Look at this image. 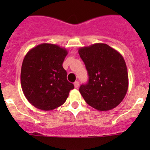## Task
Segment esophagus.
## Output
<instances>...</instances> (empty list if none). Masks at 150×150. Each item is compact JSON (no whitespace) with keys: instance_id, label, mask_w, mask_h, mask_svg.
Wrapping results in <instances>:
<instances>
[{"instance_id":"obj_1","label":"esophagus","mask_w":150,"mask_h":150,"mask_svg":"<svg viewBox=\"0 0 150 150\" xmlns=\"http://www.w3.org/2000/svg\"><path fill=\"white\" fill-rule=\"evenodd\" d=\"M74 87H75L76 88H77L78 87H79V82L76 81L75 83H74Z\"/></svg>"}]
</instances>
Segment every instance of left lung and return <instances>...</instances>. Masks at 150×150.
<instances>
[{
	"mask_svg": "<svg viewBox=\"0 0 150 150\" xmlns=\"http://www.w3.org/2000/svg\"><path fill=\"white\" fill-rule=\"evenodd\" d=\"M88 74L79 92L91 107L107 111L122 101L128 88V74L122 55L105 43H95L78 50Z\"/></svg>",
	"mask_w": 150,
	"mask_h": 150,
	"instance_id": "left-lung-1",
	"label": "left lung"
}]
</instances>
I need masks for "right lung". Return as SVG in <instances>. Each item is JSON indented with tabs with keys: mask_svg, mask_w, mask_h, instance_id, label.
Segmentation results:
<instances>
[{
	"mask_svg": "<svg viewBox=\"0 0 150 150\" xmlns=\"http://www.w3.org/2000/svg\"><path fill=\"white\" fill-rule=\"evenodd\" d=\"M68 52L52 43L38 45L28 52L21 69V86L30 104L52 110L66 101L74 88L67 79L62 64Z\"/></svg>",
	"mask_w": 150,
	"mask_h": 150,
	"instance_id": "1",
	"label": "right lung"
}]
</instances>
